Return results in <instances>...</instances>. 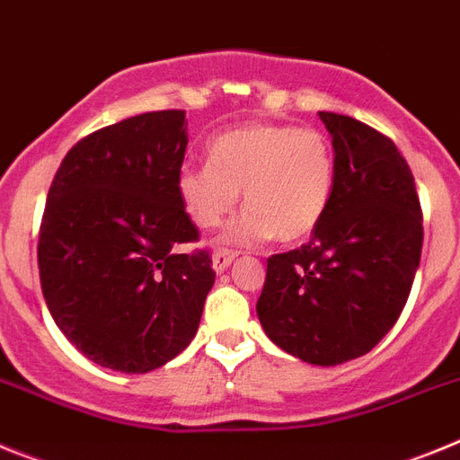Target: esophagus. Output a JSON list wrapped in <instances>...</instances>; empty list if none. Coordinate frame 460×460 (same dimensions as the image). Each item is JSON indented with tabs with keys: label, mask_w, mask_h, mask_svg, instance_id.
<instances>
[{
	"label": "esophagus",
	"mask_w": 460,
	"mask_h": 460,
	"mask_svg": "<svg viewBox=\"0 0 460 460\" xmlns=\"http://www.w3.org/2000/svg\"><path fill=\"white\" fill-rule=\"evenodd\" d=\"M233 260H234L233 251H217V253L211 255V267H214L217 274H221V271H226L227 267L233 265Z\"/></svg>",
	"instance_id": "34e87169"
}]
</instances>
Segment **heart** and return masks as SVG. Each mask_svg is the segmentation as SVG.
<instances>
[{
  "label": "heart",
  "instance_id": "obj_1",
  "mask_svg": "<svg viewBox=\"0 0 460 460\" xmlns=\"http://www.w3.org/2000/svg\"><path fill=\"white\" fill-rule=\"evenodd\" d=\"M334 189V154L318 128L246 124L209 145V164L184 165L177 195L190 221L218 227L243 190L242 218L223 242L255 246L279 237L296 242L315 230Z\"/></svg>",
  "mask_w": 460,
  "mask_h": 460
}]
</instances>
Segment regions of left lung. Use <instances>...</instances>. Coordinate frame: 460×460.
Instances as JSON below:
<instances>
[{"label": "left lung", "instance_id": "obj_1", "mask_svg": "<svg viewBox=\"0 0 460 460\" xmlns=\"http://www.w3.org/2000/svg\"><path fill=\"white\" fill-rule=\"evenodd\" d=\"M334 145V189L302 249L271 255L258 299L265 334L288 355L336 367L367 355L396 324L420 267L421 207L387 136L320 112Z\"/></svg>", "mask_w": 460, "mask_h": 460}]
</instances>
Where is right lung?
Masks as SVG:
<instances>
[{
	"label": "right lung",
	"mask_w": 460,
	"mask_h": 460,
	"mask_svg": "<svg viewBox=\"0 0 460 460\" xmlns=\"http://www.w3.org/2000/svg\"><path fill=\"white\" fill-rule=\"evenodd\" d=\"M184 110L128 117L75 142L48 190L39 274L48 311L87 359L147 373L193 341L214 286L177 174Z\"/></svg>",
	"instance_id": "add662e5"
}]
</instances>
